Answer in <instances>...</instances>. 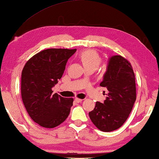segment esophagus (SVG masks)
Returning a JSON list of instances; mask_svg holds the SVG:
<instances>
[{
  "instance_id": "esophagus-1",
  "label": "esophagus",
  "mask_w": 159,
  "mask_h": 159,
  "mask_svg": "<svg viewBox=\"0 0 159 159\" xmlns=\"http://www.w3.org/2000/svg\"><path fill=\"white\" fill-rule=\"evenodd\" d=\"M75 102H76V103H81V102H82V99H81V98H75Z\"/></svg>"
}]
</instances>
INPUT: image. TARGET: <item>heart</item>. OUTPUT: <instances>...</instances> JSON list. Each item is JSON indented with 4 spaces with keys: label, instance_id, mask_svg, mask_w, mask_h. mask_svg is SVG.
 Returning <instances> with one entry per match:
<instances>
[{
    "label": "heart",
    "instance_id": "heart-1",
    "mask_svg": "<svg viewBox=\"0 0 159 159\" xmlns=\"http://www.w3.org/2000/svg\"><path fill=\"white\" fill-rule=\"evenodd\" d=\"M79 57L84 67H93L96 70L99 66L101 62V57L97 52L92 49L83 51Z\"/></svg>",
    "mask_w": 159,
    "mask_h": 159
}]
</instances>
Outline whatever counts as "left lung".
Segmentation results:
<instances>
[{"mask_svg": "<svg viewBox=\"0 0 159 159\" xmlns=\"http://www.w3.org/2000/svg\"><path fill=\"white\" fill-rule=\"evenodd\" d=\"M100 86L108 93L103 103H96L89 118L101 131L116 130L126 121L136 100L135 76L128 61L121 56L110 57Z\"/></svg>", "mask_w": 159, "mask_h": 159, "instance_id": "left-lung-1", "label": "left lung"}]
</instances>
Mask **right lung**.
I'll return each mask as SVG.
<instances>
[{
  "instance_id": "right-lung-1",
  "label": "right lung",
  "mask_w": 159,
  "mask_h": 159,
  "mask_svg": "<svg viewBox=\"0 0 159 159\" xmlns=\"http://www.w3.org/2000/svg\"><path fill=\"white\" fill-rule=\"evenodd\" d=\"M77 49L48 48L26 62L22 72L21 95L29 116L40 126L53 128L68 117L73 98L53 94L52 88L63 75Z\"/></svg>"
}]
</instances>
